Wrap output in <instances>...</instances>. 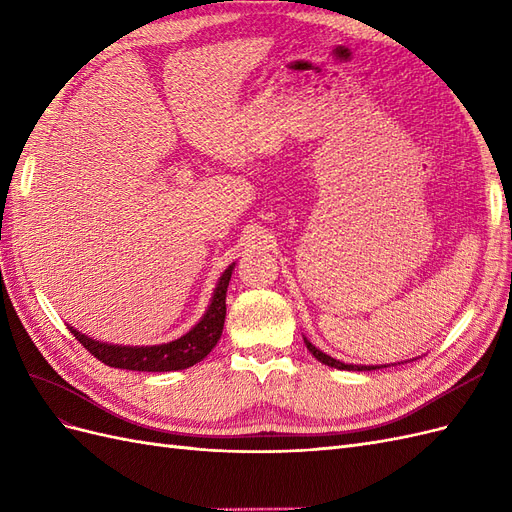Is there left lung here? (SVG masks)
Instances as JSON below:
<instances>
[{"label": "left lung", "mask_w": 512, "mask_h": 512, "mask_svg": "<svg viewBox=\"0 0 512 512\" xmlns=\"http://www.w3.org/2000/svg\"><path fill=\"white\" fill-rule=\"evenodd\" d=\"M305 346H307L309 352H312V354L316 356V359H318L320 363L329 365V367H335V369H348V371H371V369H378V367H374V365H346V363H342V361L331 359L329 354H324L322 350H318L316 346H312V342H307V339H305Z\"/></svg>", "instance_id": "8db88e82"}]
</instances>
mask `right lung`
<instances>
[{
  "instance_id": "obj_1",
  "label": "right lung",
  "mask_w": 512,
  "mask_h": 512,
  "mask_svg": "<svg viewBox=\"0 0 512 512\" xmlns=\"http://www.w3.org/2000/svg\"><path fill=\"white\" fill-rule=\"evenodd\" d=\"M235 265H230L222 277L218 286L213 290V299L207 309V314L200 318L196 327L185 333L183 337L175 339L170 344L162 346H111L94 342L85 335H81L76 329H70L74 339H79L81 346L96 356L108 367L117 369H132V371H177L192 367L200 363L205 356L218 344V339L224 329L226 318V290Z\"/></svg>"
}]
</instances>
